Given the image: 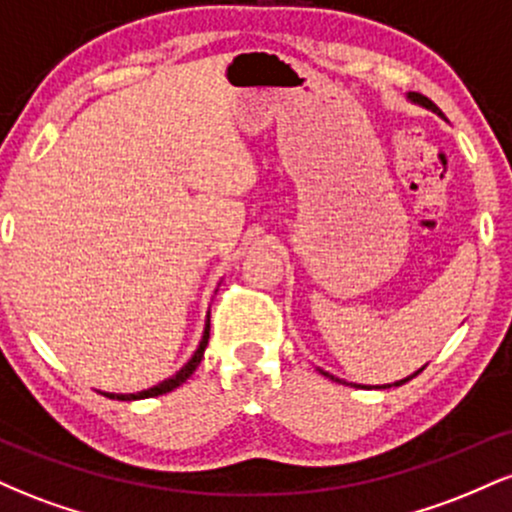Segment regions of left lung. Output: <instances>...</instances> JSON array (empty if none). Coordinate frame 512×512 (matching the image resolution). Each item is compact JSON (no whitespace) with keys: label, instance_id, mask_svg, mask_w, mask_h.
<instances>
[{"label":"left lung","instance_id":"obj_1","mask_svg":"<svg viewBox=\"0 0 512 512\" xmlns=\"http://www.w3.org/2000/svg\"><path fill=\"white\" fill-rule=\"evenodd\" d=\"M407 101H409V103H414V105H421V108L431 110V113H436V115H440V117H443V113H440V108H438V105H436V103H433V101H431V98L421 96V93H414V91H409V93H407ZM424 368H426V366H424ZM424 368H419V370H416V373H411V375H407V378H404V380H397V383H392V385H395V387H399V385H404V383H407V380H411V378H416V375H419V373H421V370H424ZM317 370H320V373H322V375H327V378H330V380H337V383H344V380L334 378V375H332V373H327V370H322V368H317ZM392 385H383V387H392Z\"/></svg>","mask_w":512,"mask_h":512}]
</instances>
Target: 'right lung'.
I'll return each mask as SVG.
<instances>
[{
    "mask_svg": "<svg viewBox=\"0 0 512 512\" xmlns=\"http://www.w3.org/2000/svg\"><path fill=\"white\" fill-rule=\"evenodd\" d=\"M207 344H209V313H207V322H204V332H202V339H199L197 351H195V354H192L190 361H187L180 370H175V373L170 375V378L161 380V383H158V385L149 387V390H142V392H129V395H122V392H101V395L110 397V399H120V402H134V399H149V397L166 395V392H173L175 387H180L187 378H190L192 373H195L199 363H202L204 349H207Z\"/></svg>",
    "mask_w": 512,
    "mask_h": 512,
    "instance_id": "right-lung-1",
    "label": "right lung"
}]
</instances>
